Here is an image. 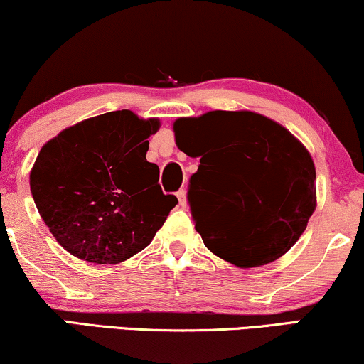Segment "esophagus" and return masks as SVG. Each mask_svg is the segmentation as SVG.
<instances>
[{"label":"esophagus","mask_w":364,"mask_h":364,"mask_svg":"<svg viewBox=\"0 0 364 364\" xmlns=\"http://www.w3.org/2000/svg\"><path fill=\"white\" fill-rule=\"evenodd\" d=\"M176 196H178V200H179V205H181L183 208H185V206H186V191L185 190H179L176 193Z\"/></svg>","instance_id":"obj_1"}]
</instances>
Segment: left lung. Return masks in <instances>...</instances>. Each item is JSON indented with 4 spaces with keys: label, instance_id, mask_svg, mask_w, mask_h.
<instances>
[{
    "label": "left lung",
    "instance_id": "8db88e82",
    "mask_svg": "<svg viewBox=\"0 0 364 364\" xmlns=\"http://www.w3.org/2000/svg\"><path fill=\"white\" fill-rule=\"evenodd\" d=\"M176 146L200 158L188 201L208 250L240 269L277 260L316 210L309 151L252 110H210L173 124Z\"/></svg>",
    "mask_w": 364,
    "mask_h": 364
}]
</instances>
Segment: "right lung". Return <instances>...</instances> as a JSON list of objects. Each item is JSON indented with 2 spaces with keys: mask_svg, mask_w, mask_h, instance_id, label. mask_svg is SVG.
I'll return each instance as SVG.
<instances>
[{
  "mask_svg": "<svg viewBox=\"0 0 364 364\" xmlns=\"http://www.w3.org/2000/svg\"><path fill=\"white\" fill-rule=\"evenodd\" d=\"M159 119L114 110L63 129L30 173L38 213L68 254L114 265L146 248L178 205L146 159Z\"/></svg>",
  "mask_w": 364,
  "mask_h": 364,
  "instance_id": "right-lung-1",
  "label": "right lung"
}]
</instances>
